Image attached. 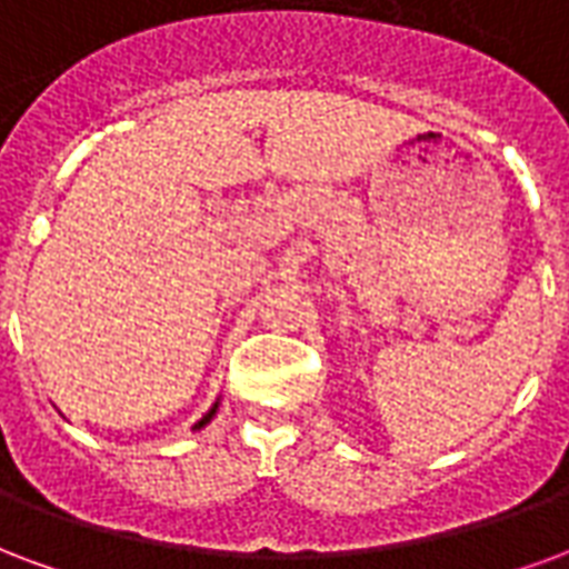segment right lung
I'll list each match as a JSON object with an SVG mask.
<instances>
[{"label":"right lung","mask_w":569,"mask_h":569,"mask_svg":"<svg viewBox=\"0 0 569 569\" xmlns=\"http://www.w3.org/2000/svg\"><path fill=\"white\" fill-rule=\"evenodd\" d=\"M218 406H221V397H218V400H214V403H211V409H209V412H206V416H202V418H199V421H197V425H193V430H202V427H206V425H209V421H211V418H214V416H218Z\"/></svg>","instance_id":"right-lung-1"}]
</instances>
